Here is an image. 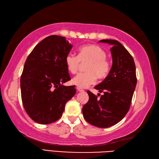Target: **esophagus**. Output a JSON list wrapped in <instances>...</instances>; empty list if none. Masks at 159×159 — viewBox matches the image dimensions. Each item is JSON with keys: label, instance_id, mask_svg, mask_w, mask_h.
<instances>
[{"label": "esophagus", "instance_id": "34e87169", "mask_svg": "<svg viewBox=\"0 0 159 159\" xmlns=\"http://www.w3.org/2000/svg\"><path fill=\"white\" fill-rule=\"evenodd\" d=\"M76 89H77V91H78V92H84V90H83V89H81V88H80V87H76Z\"/></svg>", "mask_w": 159, "mask_h": 159}]
</instances>
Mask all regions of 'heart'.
<instances>
[{
	"label": "heart",
	"instance_id": "b5f03b06",
	"mask_svg": "<svg viewBox=\"0 0 159 159\" xmlns=\"http://www.w3.org/2000/svg\"><path fill=\"white\" fill-rule=\"evenodd\" d=\"M107 53L100 46L88 44L79 49L78 56L68 54L65 62L67 70L76 74L81 64H86L85 73H80L73 78L72 83L80 88H87L95 84L97 78L102 80L108 76L111 65L107 59Z\"/></svg>",
	"mask_w": 159,
	"mask_h": 159
}]
</instances>
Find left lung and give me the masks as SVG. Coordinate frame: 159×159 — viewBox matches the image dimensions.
I'll return each mask as SVG.
<instances>
[{
    "label": "left lung",
    "mask_w": 159,
    "mask_h": 159,
    "mask_svg": "<svg viewBox=\"0 0 159 159\" xmlns=\"http://www.w3.org/2000/svg\"><path fill=\"white\" fill-rule=\"evenodd\" d=\"M98 42L112 46L113 64L108 76L95 87L103 95L98 99L87 91L89 99L83 107V114L90 124L108 128L122 120L130 109L137 85L136 67L133 57L117 40L102 39Z\"/></svg>",
    "instance_id": "obj_1"
}]
</instances>
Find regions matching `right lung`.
Instances as JSON below:
<instances>
[{"label":"right lung","mask_w":159,"mask_h":159,"mask_svg":"<svg viewBox=\"0 0 159 159\" xmlns=\"http://www.w3.org/2000/svg\"><path fill=\"white\" fill-rule=\"evenodd\" d=\"M72 48L64 37L50 35L26 60L20 79L22 101L26 112L37 123L58 120L76 93L75 86L63 85L70 80L65 59Z\"/></svg>","instance_id":"obj_1"}]
</instances>
